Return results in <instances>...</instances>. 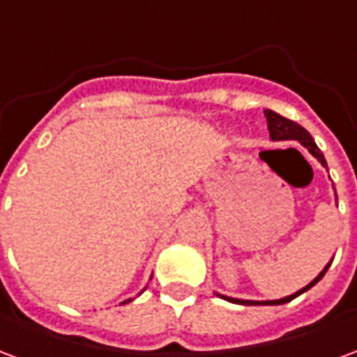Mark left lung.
Segmentation results:
<instances>
[{
  "instance_id": "left-lung-1",
  "label": "left lung",
  "mask_w": 357,
  "mask_h": 357,
  "mask_svg": "<svg viewBox=\"0 0 357 357\" xmlns=\"http://www.w3.org/2000/svg\"><path fill=\"white\" fill-rule=\"evenodd\" d=\"M264 114H266V120H268V130H269V137L273 141H287V139H294V141H300L304 147L312 153V155L319 160V162L327 168V162H325V156H323V153L319 151V147L315 145L314 137L310 135V132L307 130H304L302 126L296 124V122H292V120H289V118L281 116V114H277V112H273V110L266 109L264 110ZM331 262L325 266V269H323L319 275L315 277L314 281L310 284H306L304 289H300V291H296L294 294H291V296H284V298H279V300H241V298H231V296H224V294H218V296H222V298L229 300V302H235V304H247V306H279V304H284V302H291L292 298H296L298 294H302V292H306L307 289H312L319 279H321L323 275H325V271L329 269Z\"/></svg>"
}]
</instances>
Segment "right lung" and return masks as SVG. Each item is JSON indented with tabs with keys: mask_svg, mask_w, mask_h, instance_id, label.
Listing matches in <instances>:
<instances>
[{
	"mask_svg": "<svg viewBox=\"0 0 357 357\" xmlns=\"http://www.w3.org/2000/svg\"><path fill=\"white\" fill-rule=\"evenodd\" d=\"M130 300H132V298H130ZM130 300H124V302H122V304H126V302H130Z\"/></svg>",
	"mask_w": 357,
	"mask_h": 357,
	"instance_id": "right-lung-1",
	"label": "right lung"
}]
</instances>
